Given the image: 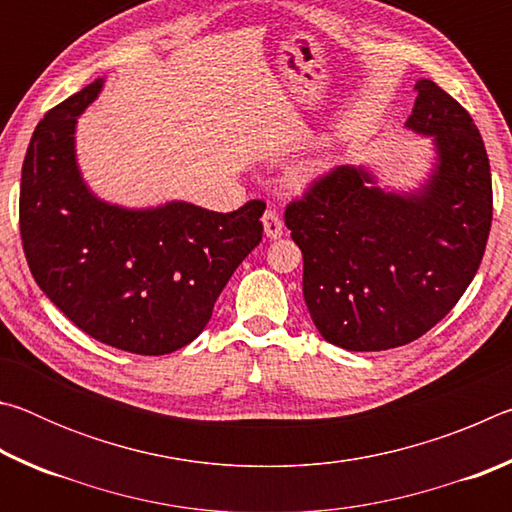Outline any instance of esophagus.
<instances>
[{
	"mask_svg": "<svg viewBox=\"0 0 512 512\" xmlns=\"http://www.w3.org/2000/svg\"><path fill=\"white\" fill-rule=\"evenodd\" d=\"M264 235L268 239H280L282 237V221H280V214L275 210H266L264 212Z\"/></svg>",
	"mask_w": 512,
	"mask_h": 512,
	"instance_id": "1",
	"label": "esophagus"
}]
</instances>
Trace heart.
<instances>
[{
    "label": "heart",
    "instance_id": "b5f03b06",
    "mask_svg": "<svg viewBox=\"0 0 512 512\" xmlns=\"http://www.w3.org/2000/svg\"><path fill=\"white\" fill-rule=\"evenodd\" d=\"M320 171H323V167H309V169H305V171L300 173V178L302 180H314Z\"/></svg>",
    "mask_w": 512,
    "mask_h": 512
}]
</instances>
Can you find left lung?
I'll list each match as a JSON object with an SVG mask.
<instances>
[{
	"label": "left lung",
	"instance_id": "8db88e82",
	"mask_svg": "<svg viewBox=\"0 0 512 512\" xmlns=\"http://www.w3.org/2000/svg\"><path fill=\"white\" fill-rule=\"evenodd\" d=\"M406 128L436 160L413 192H388L366 167H336L287 205L302 250V293L325 341L379 352L420 339L470 287L492 223L490 162L479 128L436 83H415Z\"/></svg>",
	"mask_w": 512,
	"mask_h": 512
}]
</instances>
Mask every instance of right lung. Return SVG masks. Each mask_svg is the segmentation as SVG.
Masks as SVG:
<instances>
[{
	"mask_svg": "<svg viewBox=\"0 0 512 512\" xmlns=\"http://www.w3.org/2000/svg\"><path fill=\"white\" fill-rule=\"evenodd\" d=\"M103 79L51 108L22 164L20 235L38 287L112 348L158 357L192 343L216 298L262 241L266 203L210 212L185 201L131 210L90 192L76 124Z\"/></svg>",
	"mask_w": 512,
	"mask_h": 512,
	"instance_id": "right-lung-1",
	"label": "right lung"
}]
</instances>
